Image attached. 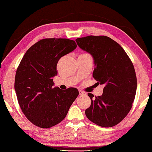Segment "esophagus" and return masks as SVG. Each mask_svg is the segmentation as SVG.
<instances>
[{"mask_svg":"<svg viewBox=\"0 0 152 152\" xmlns=\"http://www.w3.org/2000/svg\"><path fill=\"white\" fill-rule=\"evenodd\" d=\"M86 94L85 92H84V91H81V90H80V91H79V94L80 95H84V94Z\"/></svg>","mask_w":152,"mask_h":152,"instance_id":"34e87169","label":"esophagus"}]
</instances>
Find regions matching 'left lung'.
<instances>
[{
  "instance_id": "8db88e82",
  "label": "left lung",
  "mask_w": 152,
  "mask_h": 152,
  "mask_svg": "<svg viewBox=\"0 0 152 152\" xmlns=\"http://www.w3.org/2000/svg\"><path fill=\"white\" fill-rule=\"evenodd\" d=\"M77 45L92 56L94 78L103 84V93H88L91 104L86 109L88 119L95 124L110 127L119 123L132 109L137 90V78L132 61L119 43L107 36L77 38Z\"/></svg>"
}]
</instances>
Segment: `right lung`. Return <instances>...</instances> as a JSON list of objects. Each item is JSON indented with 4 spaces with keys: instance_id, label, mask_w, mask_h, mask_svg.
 I'll list each match as a JSON object with an SVG mask.
<instances>
[{
    "instance_id": "add662e5",
    "label": "right lung",
    "mask_w": 152,
    "mask_h": 152,
    "mask_svg": "<svg viewBox=\"0 0 152 152\" xmlns=\"http://www.w3.org/2000/svg\"><path fill=\"white\" fill-rule=\"evenodd\" d=\"M77 45L68 39H43L28 50L18 67L15 90L23 113L33 124L50 128L64 120L78 96L76 88L53 87L56 66Z\"/></svg>"
}]
</instances>
